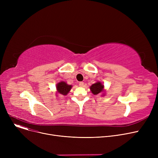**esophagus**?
<instances>
[{"instance_id":"34e87169","label":"esophagus","mask_w":158,"mask_h":158,"mask_svg":"<svg viewBox=\"0 0 158 158\" xmlns=\"http://www.w3.org/2000/svg\"><path fill=\"white\" fill-rule=\"evenodd\" d=\"M79 86H81V87H83V86H85L84 82H80L79 83Z\"/></svg>"}]
</instances>
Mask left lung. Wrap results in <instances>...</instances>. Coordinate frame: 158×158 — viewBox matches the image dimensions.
Returning <instances> with one entry per match:
<instances>
[{"instance_id": "obj_1", "label": "left lung", "mask_w": 158, "mask_h": 158, "mask_svg": "<svg viewBox=\"0 0 158 158\" xmlns=\"http://www.w3.org/2000/svg\"><path fill=\"white\" fill-rule=\"evenodd\" d=\"M91 92L94 95L102 94L101 96H104L106 90L104 89V86L101 81H97L89 87Z\"/></svg>"}]
</instances>
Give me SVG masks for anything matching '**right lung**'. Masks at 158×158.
Segmentation results:
<instances>
[{
	"label": "right lung",
	"mask_w": 158,
	"mask_h": 158,
	"mask_svg": "<svg viewBox=\"0 0 158 158\" xmlns=\"http://www.w3.org/2000/svg\"><path fill=\"white\" fill-rule=\"evenodd\" d=\"M72 88V85H68L64 81H60L56 85V94H60L61 95H66Z\"/></svg>",
	"instance_id": "obj_1"
}]
</instances>
